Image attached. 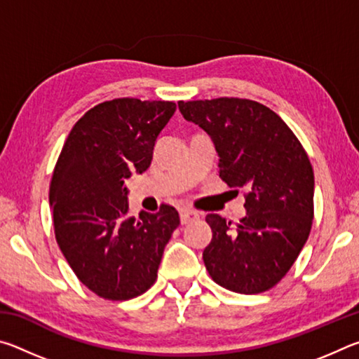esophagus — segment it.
<instances>
[{
    "instance_id": "obj_1",
    "label": "esophagus",
    "mask_w": 359,
    "mask_h": 359,
    "mask_svg": "<svg viewBox=\"0 0 359 359\" xmlns=\"http://www.w3.org/2000/svg\"><path fill=\"white\" fill-rule=\"evenodd\" d=\"M199 220V214L196 210H191V209H182L180 212V222L182 224H188L191 222H196Z\"/></svg>"
}]
</instances>
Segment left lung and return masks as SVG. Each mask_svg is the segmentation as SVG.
I'll use <instances>...</instances> for the list:
<instances>
[{"label": "left lung", "mask_w": 359, "mask_h": 359, "mask_svg": "<svg viewBox=\"0 0 359 359\" xmlns=\"http://www.w3.org/2000/svg\"><path fill=\"white\" fill-rule=\"evenodd\" d=\"M188 121L208 133L220 156V179L245 188L247 215L233 228L218 214L205 222L212 241L203 259L212 280L258 294L287 276L311 234L313 169L299 139L261 102L241 98L179 101Z\"/></svg>", "instance_id": "1"}]
</instances>
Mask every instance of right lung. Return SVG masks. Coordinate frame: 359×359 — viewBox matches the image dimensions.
<instances>
[{
    "mask_svg": "<svg viewBox=\"0 0 359 359\" xmlns=\"http://www.w3.org/2000/svg\"><path fill=\"white\" fill-rule=\"evenodd\" d=\"M175 112L172 101L117 98L85 112L72 126L50 180L48 201L58 247L79 280L109 301L145 293L179 212L128 217L126 179L150 166L155 141Z\"/></svg>",
    "mask_w": 359,
    "mask_h": 359,
    "instance_id": "obj_1",
    "label": "right lung"
}]
</instances>
